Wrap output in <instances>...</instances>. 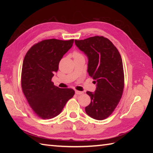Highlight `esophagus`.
<instances>
[{
	"label": "esophagus",
	"instance_id": "obj_1",
	"mask_svg": "<svg viewBox=\"0 0 153 153\" xmlns=\"http://www.w3.org/2000/svg\"><path fill=\"white\" fill-rule=\"evenodd\" d=\"M76 95H82V94H83V91H76Z\"/></svg>",
	"mask_w": 153,
	"mask_h": 153
}]
</instances>
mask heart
Instances as JSON below:
<instances>
[{
    "instance_id": "obj_1",
    "label": "heart",
    "mask_w": 153,
    "mask_h": 153,
    "mask_svg": "<svg viewBox=\"0 0 153 153\" xmlns=\"http://www.w3.org/2000/svg\"><path fill=\"white\" fill-rule=\"evenodd\" d=\"M78 54H79L77 53H74V55H78Z\"/></svg>"
}]
</instances>
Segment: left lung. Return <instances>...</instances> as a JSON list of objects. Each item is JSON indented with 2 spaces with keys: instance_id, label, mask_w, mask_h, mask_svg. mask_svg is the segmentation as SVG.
<instances>
[{
  "instance_id": "1",
  "label": "left lung",
  "mask_w": 153,
  "mask_h": 153,
  "mask_svg": "<svg viewBox=\"0 0 153 153\" xmlns=\"http://www.w3.org/2000/svg\"><path fill=\"white\" fill-rule=\"evenodd\" d=\"M75 43L88 57L87 71L97 83L95 92L87 91L91 100L85 112L94 119L105 120L115 110L123 91L121 56L112 42L103 36L75 40Z\"/></svg>"
}]
</instances>
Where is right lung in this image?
I'll list each match as a JSON object with an SVG mask.
<instances>
[{"label": "right lung", "mask_w": 153, "mask_h": 153, "mask_svg": "<svg viewBox=\"0 0 153 153\" xmlns=\"http://www.w3.org/2000/svg\"><path fill=\"white\" fill-rule=\"evenodd\" d=\"M74 39L43 40L33 45L23 62L22 91L35 114L42 119L58 116L75 94L72 89H61L52 82L64 54L72 47Z\"/></svg>", "instance_id": "right-lung-1"}]
</instances>
